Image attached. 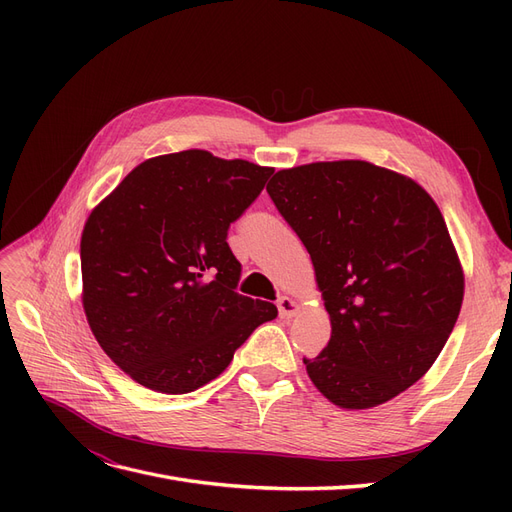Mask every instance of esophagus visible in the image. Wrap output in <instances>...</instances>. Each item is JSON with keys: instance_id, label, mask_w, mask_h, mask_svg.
<instances>
[{"instance_id": "esophagus-1", "label": "esophagus", "mask_w": 512, "mask_h": 512, "mask_svg": "<svg viewBox=\"0 0 512 512\" xmlns=\"http://www.w3.org/2000/svg\"><path fill=\"white\" fill-rule=\"evenodd\" d=\"M288 303H292V299H288V297H277V305H280V312H286Z\"/></svg>"}]
</instances>
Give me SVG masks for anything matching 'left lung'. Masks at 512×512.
<instances>
[{"instance_id":"obj_1","label":"left lung","mask_w":512,"mask_h":512,"mask_svg":"<svg viewBox=\"0 0 512 512\" xmlns=\"http://www.w3.org/2000/svg\"><path fill=\"white\" fill-rule=\"evenodd\" d=\"M267 177L247 160L188 149L138 164L91 211L81 237L83 309L102 350L138 384L192 393L277 316L273 286L247 292L226 243Z\"/></svg>"}]
</instances>
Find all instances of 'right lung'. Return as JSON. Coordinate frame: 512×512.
Segmentation results:
<instances>
[{"instance_id": "right-lung-1", "label": "right lung", "mask_w": 512, "mask_h": 512, "mask_svg": "<svg viewBox=\"0 0 512 512\" xmlns=\"http://www.w3.org/2000/svg\"><path fill=\"white\" fill-rule=\"evenodd\" d=\"M267 192L312 258L331 339L303 359L339 408L367 410L421 380L451 335L463 269L433 198L363 160L280 170Z\"/></svg>"}]
</instances>
